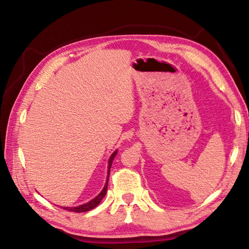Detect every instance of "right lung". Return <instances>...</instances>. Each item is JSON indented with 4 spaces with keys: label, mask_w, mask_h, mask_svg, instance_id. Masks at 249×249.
I'll use <instances>...</instances> for the list:
<instances>
[{
    "label": "right lung",
    "mask_w": 249,
    "mask_h": 249,
    "mask_svg": "<svg viewBox=\"0 0 249 249\" xmlns=\"http://www.w3.org/2000/svg\"><path fill=\"white\" fill-rule=\"evenodd\" d=\"M116 153H118V151H114V152L112 153V155H111L110 158H109V161H108V177H107V181H106L105 186H104L102 192L99 193V195H97L96 197H95L94 199H92L91 201H89V202H87L86 204H81V205H79V206H75V208H68V206H63V209L67 210V211H71V212L83 213V212H88V211H91V210L96 208V206L100 203V201H102V200L104 199L106 194H107L108 179H109V174H110V168H111V165H112V161H113V160H114V157L116 156Z\"/></svg>",
    "instance_id": "right-lung-1"
}]
</instances>
